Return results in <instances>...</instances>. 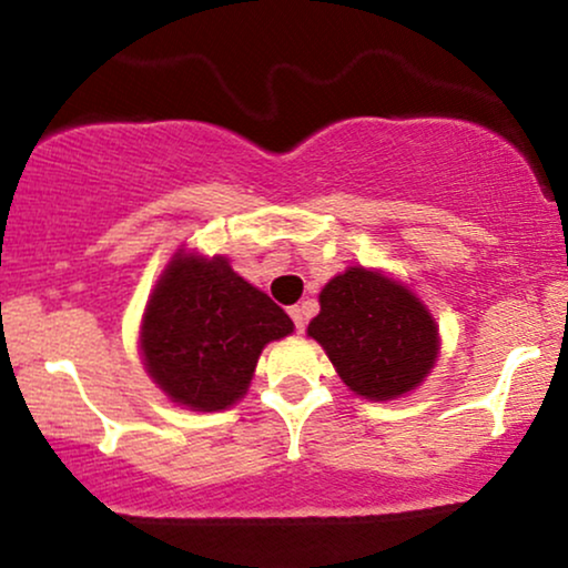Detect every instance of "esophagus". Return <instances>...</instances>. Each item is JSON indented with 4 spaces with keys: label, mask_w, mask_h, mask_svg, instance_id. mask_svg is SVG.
<instances>
[{
    "label": "esophagus",
    "mask_w": 568,
    "mask_h": 568,
    "mask_svg": "<svg viewBox=\"0 0 568 568\" xmlns=\"http://www.w3.org/2000/svg\"><path fill=\"white\" fill-rule=\"evenodd\" d=\"M290 315L294 321V328H297V334H302V331H305V311H302L300 305H294L290 307Z\"/></svg>",
    "instance_id": "obj_1"
}]
</instances>
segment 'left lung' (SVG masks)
<instances>
[{
    "label": "left lung",
    "mask_w": 568,
    "mask_h": 568,
    "mask_svg": "<svg viewBox=\"0 0 568 568\" xmlns=\"http://www.w3.org/2000/svg\"><path fill=\"white\" fill-rule=\"evenodd\" d=\"M357 396L388 402L412 392L436 365L440 338L428 307L381 271L352 266L321 292L307 326Z\"/></svg>",
    "instance_id": "obj_1"
}]
</instances>
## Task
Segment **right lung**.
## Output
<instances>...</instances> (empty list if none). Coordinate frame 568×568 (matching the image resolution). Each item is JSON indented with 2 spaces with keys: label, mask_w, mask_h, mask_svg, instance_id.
Listing matches in <instances>:
<instances>
[{
  "label": "right lung",
  "mask_w": 568,
  "mask_h": 568,
  "mask_svg": "<svg viewBox=\"0 0 568 568\" xmlns=\"http://www.w3.org/2000/svg\"><path fill=\"white\" fill-rule=\"evenodd\" d=\"M294 323L226 257L176 253L151 292L140 352L153 383L195 412H219L247 394L257 357Z\"/></svg>",
  "instance_id": "1"
}]
</instances>
